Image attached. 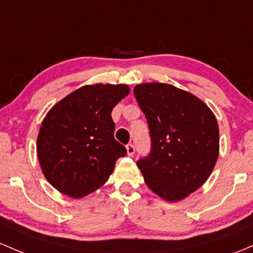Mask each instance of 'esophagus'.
Here are the masks:
<instances>
[{
	"mask_svg": "<svg viewBox=\"0 0 253 253\" xmlns=\"http://www.w3.org/2000/svg\"><path fill=\"white\" fill-rule=\"evenodd\" d=\"M126 151H127V155H128V156H133V155H134V151H135L134 146H133L132 144H128V145L126 146Z\"/></svg>",
	"mask_w": 253,
	"mask_h": 253,
	"instance_id": "1",
	"label": "esophagus"
}]
</instances>
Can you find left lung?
I'll list each match as a JSON object with an SVG mask.
<instances>
[{
	"label": "left lung",
	"mask_w": 253,
	"mask_h": 253,
	"mask_svg": "<svg viewBox=\"0 0 253 253\" xmlns=\"http://www.w3.org/2000/svg\"><path fill=\"white\" fill-rule=\"evenodd\" d=\"M148 120L151 154L137 162L148 187L167 202H180L209 179L220 154L215 114L188 91L165 83L134 86Z\"/></svg>",
	"instance_id": "1"
}]
</instances>
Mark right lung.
<instances>
[{
    "label": "right lung",
    "mask_w": 253,
    "mask_h": 253,
    "mask_svg": "<svg viewBox=\"0 0 253 253\" xmlns=\"http://www.w3.org/2000/svg\"><path fill=\"white\" fill-rule=\"evenodd\" d=\"M131 88L92 84L77 88L46 113L37 137V156L52 187L72 198L95 192L109 179L126 149L114 139L112 110Z\"/></svg>",
    "instance_id": "add662e5"
}]
</instances>
